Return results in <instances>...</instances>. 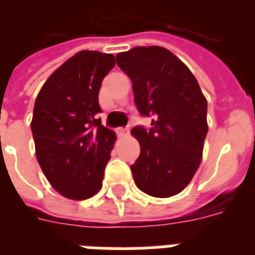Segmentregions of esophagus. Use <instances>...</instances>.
<instances>
[{"label": "esophagus", "mask_w": 255, "mask_h": 255, "mask_svg": "<svg viewBox=\"0 0 255 255\" xmlns=\"http://www.w3.org/2000/svg\"><path fill=\"white\" fill-rule=\"evenodd\" d=\"M127 132V128H117V135L119 136H124Z\"/></svg>", "instance_id": "1"}]
</instances>
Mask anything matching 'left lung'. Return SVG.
Masks as SVG:
<instances>
[{
    "mask_svg": "<svg viewBox=\"0 0 255 255\" xmlns=\"http://www.w3.org/2000/svg\"><path fill=\"white\" fill-rule=\"evenodd\" d=\"M116 63L132 80L139 113L153 117L149 129L138 126L131 131L140 143L131 165L135 184L151 197L176 195L201 164L206 98L191 71L165 47H132L119 53Z\"/></svg>",
    "mask_w": 255,
    "mask_h": 255,
    "instance_id": "left-lung-1",
    "label": "left lung"
}]
</instances>
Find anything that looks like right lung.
Wrapping results in <instances>:
<instances>
[{
	"instance_id": "add662e5",
	"label": "right lung",
	"mask_w": 255,
	"mask_h": 255,
	"mask_svg": "<svg viewBox=\"0 0 255 255\" xmlns=\"http://www.w3.org/2000/svg\"><path fill=\"white\" fill-rule=\"evenodd\" d=\"M113 67V54L82 50L50 75L35 100L36 160L53 188L69 199H87L102 187L116 133L98 117V93Z\"/></svg>"
}]
</instances>
